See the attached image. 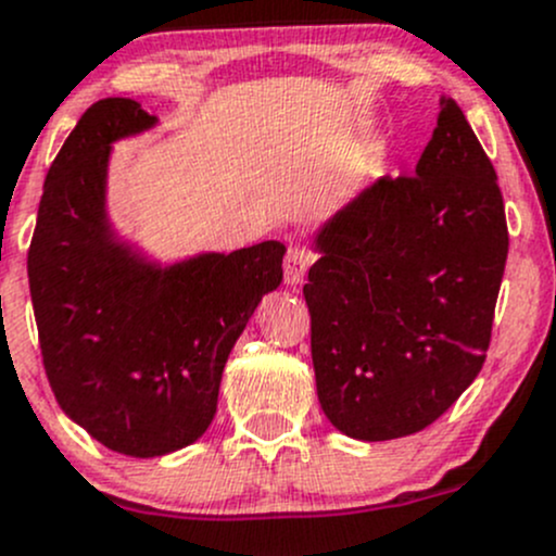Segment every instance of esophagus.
Returning a JSON list of instances; mask_svg holds the SVG:
<instances>
[{"label":"esophagus","mask_w":556,"mask_h":556,"mask_svg":"<svg viewBox=\"0 0 556 556\" xmlns=\"http://www.w3.org/2000/svg\"><path fill=\"white\" fill-rule=\"evenodd\" d=\"M311 262H313V254L305 249V245H291V249L286 251V260H283L286 283L289 286L302 283V278H305Z\"/></svg>","instance_id":"esophagus-1"}]
</instances>
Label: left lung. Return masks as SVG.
Here are the masks:
<instances>
[{
  "label": "left lung",
  "mask_w": 556,
  "mask_h": 556,
  "mask_svg": "<svg viewBox=\"0 0 556 556\" xmlns=\"http://www.w3.org/2000/svg\"><path fill=\"white\" fill-rule=\"evenodd\" d=\"M316 249L302 291L320 409L362 442L422 431L488 358L508 256L495 168L455 101L415 176L375 181Z\"/></svg>",
  "instance_id": "obj_1"
}]
</instances>
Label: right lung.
Returning a JSON list of instances; mask_svg holds the SVG:
<instances>
[{
	"label": "right lung",
	"instance_id": "add662e5",
	"mask_svg": "<svg viewBox=\"0 0 556 556\" xmlns=\"http://www.w3.org/2000/svg\"><path fill=\"white\" fill-rule=\"evenodd\" d=\"M157 123L134 99H101L55 154L28 245V289L55 402L96 442L157 457L205 433L227 356L267 291L283 243L141 260L106 222L112 141Z\"/></svg>",
	"mask_w": 556,
	"mask_h": 556
}]
</instances>
